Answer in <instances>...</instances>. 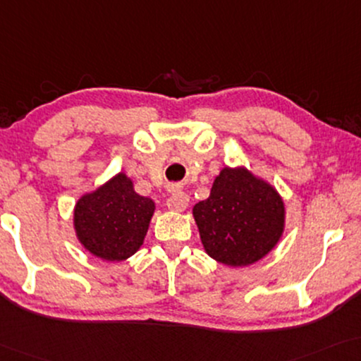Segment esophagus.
I'll use <instances>...</instances> for the list:
<instances>
[{"label":"esophagus","mask_w":361,"mask_h":361,"mask_svg":"<svg viewBox=\"0 0 361 361\" xmlns=\"http://www.w3.org/2000/svg\"><path fill=\"white\" fill-rule=\"evenodd\" d=\"M188 202H190V196L185 191H173L169 197V201H166V206H169L170 211L181 212L188 207Z\"/></svg>","instance_id":"1"}]
</instances>
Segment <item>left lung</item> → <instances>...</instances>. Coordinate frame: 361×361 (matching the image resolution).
<instances>
[{"instance_id": "8db88e82", "label": "left lung", "mask_w": 361, "mask_h": 361, "mask_svg": "<svg viewBox=\"0 0 361 361\" xmlns=\"http://www.w3.org/2000/svg\"><path fill=\"white\" fill-rule=\"evenodd\" d=\"M192 216L207 255L227 267L262 260L284 231L281 196L243 166L222 169L209 197L195 204Z\"/></svg>"}]
</instances>
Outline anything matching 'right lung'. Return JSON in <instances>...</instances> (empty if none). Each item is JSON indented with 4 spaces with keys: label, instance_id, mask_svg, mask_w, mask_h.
I'll return each mask as SVG.
<instances>
[{
    "label": "right lung",
    "instance_id": "1",
    "mask_svg": "<svg viewBox=\"0 0 361 361\" xmlns=\"http://www.w3.org/2000/svg\"><path fill=\"white\" fill-rule=\"evenodd\" d=\"M155 211L150 197L134 191V183L118 173L75 204L73 226L81 245L106 262H123L139 250Z\"/></svg>",
    "mask_w": 361,
    "mask_h": 361
}]
</instances>
